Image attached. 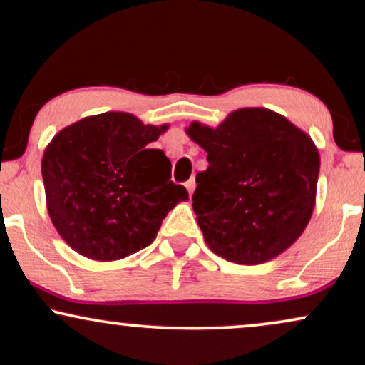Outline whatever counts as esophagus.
Here are the masks:
<instances>
[{"label": "esophagus", "mask_w": 365, "mask_h": 365, "mask_svg": "<svg viewBox=\"0 0 365 365\" xmlns=\"http://www.w3.org/2000/svg\"><path fill=\"white\" fill-rule=\"evenodd\" d=\"M185 187H187V190H188V194H194V190H195V180L194 178H190V180H187L185 182Z\"/></svg>", "instance_id": "1"}]
</instances>
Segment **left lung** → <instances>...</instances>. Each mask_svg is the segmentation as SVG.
Here are the masks:
<instances>
[{
    "label": "left lung",
    "instance_id": "obj_1",
    "mask_svg": "<svg viewBox=\"0 0 365 365\" xmlns=\"http://www.w3.org/2000/svg\"><path fill=\"white\" fill-rule=\"evenodd\" d=\"M187 134L207 153L192 205L217 257L257 265L287 250L314 209L319 155L308 134L267 108H241Z\"/></svg>",
    "mask_w": 365,
    "mask_h": 365
}]
</instances>
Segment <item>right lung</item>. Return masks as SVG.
<instances>
[{"mask_svg": "<svg viewBox=\"0 0 365 365\" xmlns=\"http://www.w3.org/2000/svg\"><path fill=\"white\" fill-rule=\"evenodd\" d=\"M168 125L130 113L86 117L54 135L42 158L47 209L63 240L93 260H120L149 247L183 185L171 182L161 149H148Z\"/></svg>", "mask_w": 365, "mask_h": 365, "instance_id": "obj_1", "label": "right lung"}]
</instances>
